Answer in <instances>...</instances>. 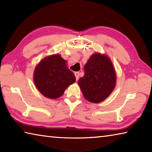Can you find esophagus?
I'll return each mask as SVG.
<instances>
[{
	"mask_svg": "<svg viewBox=\"0 0 152 152\" xmlns=\"http://www.w3.org/2000/svg\"><path fill=\"white\" fill-rule=\"evenodd\" d=\"M74 75L76 76V80H78L80 76V72H74Z\"/></svg>",
	"mask_w": 152,
	"mask_h": 152,
	"instance_id": "1",
	"label": "esophagus"
}]
</instances>
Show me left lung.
<instances>
[{"mask_svg": "<svg viewBox=\"0 0 152 152\" xmlns=\"http://www.w3.org/2000/svg\"><path fill=\"white\" fill-rule=\"evenodd\" d=\"M84 75L78 80V85L85 99L99 103L107 98L116 84L114 67L107 56L92 55L84 66Z\"/></svg>", "mask_w": 152, "mask_h": 152, "instance_id": "left-lung-1", "label": "left lung"}]
</instances>
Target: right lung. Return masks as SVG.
Segmentation results:
<instances>
[{
	"instance_id": "right-lung-1",
	"label": "right lung",
	"mask_w": 152,
	"mask_h": 152,
	"mask_svg": "<svg viewBox=\"0 0 152 152\" xmlns=\"http://www.w3.org/2000/svg\"><path fill=\"white\" fill-rule=\"evenodd\" d=\"M75 80L74 73L67 68L66 61L60 55L44 58L35 69V86L43 96L50 99L60 97Z\"/></svg>"
}]
</instances>
